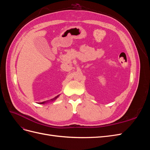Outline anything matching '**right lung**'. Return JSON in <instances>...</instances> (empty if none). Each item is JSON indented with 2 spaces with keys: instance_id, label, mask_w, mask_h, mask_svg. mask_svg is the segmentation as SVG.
I'll list each match as a JSON object with an SVG mask.
<instances>
[{
  "instance_id": "obj_1",
  "label": "right lung",
  "mask_w": 150,
  "mask_h": 150,
  "mask_svg": "<svg viewBox=\"0 0 150 150\" xmlns=\"http://www.w3.org/2000/svg\"><path fill=\"white\" fill-rule=\"evenodd\" d=\"M57 97H56V98H57ZM56 98H55V99H56ZM40 103V104H43V103H44V102H42V103Z\"/></svg>"
}]
</instances>
